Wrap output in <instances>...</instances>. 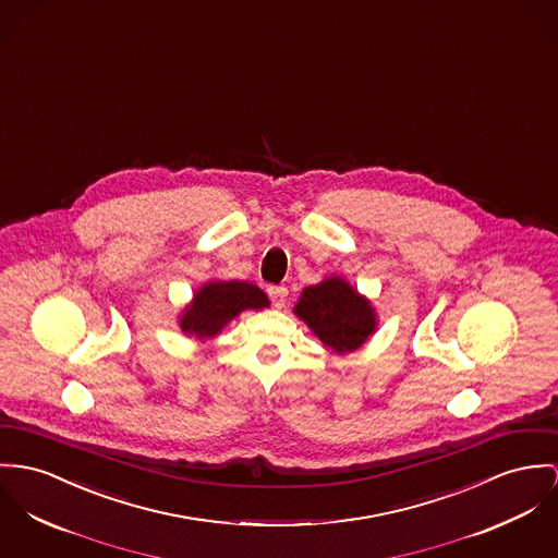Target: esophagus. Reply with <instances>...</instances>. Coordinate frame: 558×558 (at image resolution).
<instances>
[{
	"mask_svg": "<svg viewBox=\"0 0 558 558\" xmlns=\"http://www.w3.org/2000/svg\"><path fill=\"white\" fill-rule=\"evenodd\" d=\"M267 295H269V300H271L276 307H282L287 303V298H289V289L274 284V287H267Z\"/></svg>",
	"mask_w": 558,
	"mask_h": 558,
	"instance_id": "1",
	"label": "esophagus"
}]
</instances>
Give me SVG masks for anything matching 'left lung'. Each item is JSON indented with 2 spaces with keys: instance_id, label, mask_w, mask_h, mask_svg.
Listing matches in <instances>:
<instances>
[{
  "instance_id": "obj_1",
  "label": "left lung",
  "mask_w": 558,
  "mask_h": 558,
  "mask_svg": "<svg viewBox=\"0 0 558 558\" xmlns=\"http://www.w3.org/2000/svg\"><path fill=\"white\" fill-rule=\"evenodd\" d=\"M295 314L336 352L354 350L365 342L376 327L374 310L340 278H329L307 287L295 305Z\"/></svg>"
}]
</instances>
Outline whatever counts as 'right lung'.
Segmentation results:
<instances>
[{
    "label": "right lung",
    "mask_w": 558,
    "mask_h": 558,
    "mask_svg": "<svg viewBox=\"0 0 558 558\" xmlns=\"http://www.w3.org/2000/svg\"><path fill=\"white\" fill-rule=\"evenodd\" d=\"M265 305H269L267 295L255 284L238 280L210 282L195 295L193 305L186 307L180 327L197 338L216 336L242 310H260Z\"/></svg>",
    "instance_id": "add662e5"
}]
</instances>
